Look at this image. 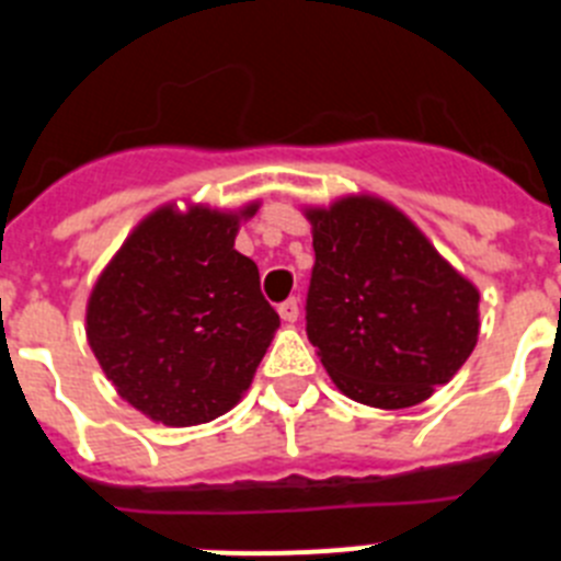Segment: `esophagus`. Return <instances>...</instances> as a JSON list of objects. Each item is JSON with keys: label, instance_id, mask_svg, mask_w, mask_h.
Here are the masks:
<instances>
[{"label": "esophagus", "instance_id": "esophagus-1", "mask_svg": "<svg viewBox=\"0 0 561 561\" xmlns=\"http://www.w3.org/2000/svg\"><path fill=\"white\" fill-rule=\"evenodd\" d=\"M277 314H280L284 323H295L297 317H300V304H297L295 297H289V300H284V304L277 306Z\"/></svg>", "mask_w": 561, "mask_h": 561}]
</instances>
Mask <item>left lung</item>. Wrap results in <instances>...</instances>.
Instances as JSON below:
<instances>
[{
    "label": "left lung",
    "instance_id": "1",
    "mask_svg": "<svg viewBox=\"0 0 561 561\" xmlns=\"http://www.w3.org/2000/svg\"><path fill=\"white\" fill-rule=\"evenodd\" d=\"M314 270L306 334L348 399L413 408L478 345L480 291L388 202L309 207Z\"/></svg>",
    "mask_w": 561,
    "mask_h": 561
}]
</instances>
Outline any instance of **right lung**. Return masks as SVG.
I'll return each mask as SVG.
<instances>
[{
	"label": "right lung",
	"mask_w": 561,
	"mask_h": 561,
	"mask_svg": "<svg viewBox=\"0 0 561 561\" xmlns=\"http://www.w3.org/2000/svg\"><path fill=\"white\" fill-rule=\"evenodd\" d=\"M255 210H153L89 295V345L121 399L151 421L193 427L225 415L270 348L280 317L255 261L232 247Z\"/></svg>",
	"instance_id": "add662e5"
}]
</instances>
